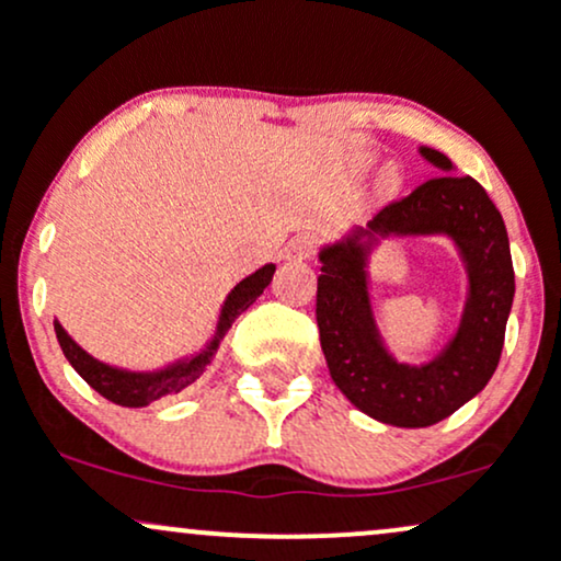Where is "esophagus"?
Segmentation results:
<instances>
[{
	"label": "esophagus",
	"instance_id": "esophagus-1",
	"mask_svg": "<svg viewBox=\"0 0 561 561\" xmlns=\"http://www.w3.org/2000/svg\"><path fill=\"white\" fill-rule=\"evenodd\" d=\"M313 250H317V240H313L311 234H298L295 240H289V244L285 248V259L293 263H300L311 259Z\"/></svg>",
	"mask_w": 561,
	"mask_h": 561
}]
</instances>
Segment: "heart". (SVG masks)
Instances as JSON below:
<instances>
[{"mask_svg": "<svg viewBox=\"0 0 561 561\" xmlns=\"http://www.w3.org/2000/svg\"><path fill=\"white\" fill-rule=\"evenodd\" d=\"M379 184H382L385 190H396V186L401 184V176H398L396 169H390V165H388V169L382 171V176H379Z\"/></svg>", "mask_w": 561, "mask_h": 561, "instance_id": "heart-1", "label": "heart"}]
</instances>
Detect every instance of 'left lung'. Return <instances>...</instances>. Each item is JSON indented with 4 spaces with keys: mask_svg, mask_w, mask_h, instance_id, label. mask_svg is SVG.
Listing matches in <instances>:
<instances>
[{
    "mask_svg": "<svg viewBox=\"0 0 561 561\" xmlns=\"http://www.w3.org/2000/svg\"><path fill=\"white\" fill-rule=\"evenodd\" d=\"M420 156L440 176L319 250L317 324L330 375L358 411L392 427H430L485 388L499 366L514 300L508 234L493 199L472 176L454 173L443 152L420 147ZM403 236H446L468 274L460 327L424 365L391 356L368 293L370 253L385 239Z\"/></svg>",
    "mask_w": 561,
    "mask_h": 561,
    "instance_id": "8db88e82",
    "label": "left lung"
}]
</instances>
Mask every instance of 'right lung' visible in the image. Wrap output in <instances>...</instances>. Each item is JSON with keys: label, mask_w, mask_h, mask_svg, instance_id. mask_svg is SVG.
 Instances as JSON below:
<instances>
[{"label": "right lung", "mask_w": 561, "mask_h": 561, "mask_svg": "<svg viewBox=\"0 0 561 561\" xmlns=\"http://www.w3.org/2000/svg\"><path fill=\"white\" fill-rule=\"evenodd\" d=\"M274 272V263H266V266H261L255 274L244 276L240 285H234V289L227 295V300H224L221 313H218L216 321V330L210 334L208 343L199 347V351L190 353V356L160 366V369L131 371L100 362V358L89 356V353L62 330L60 321H55L57 343H60L70 366H73V369L87 379V385H92L102 398H107V401L118 405H128V409H141V405H150L152 401H158V398L186 390L192 382H197V379L203 377V371L208 369L210 362H214L224 334L231 330L234 319L240 317L242 311H248V306H253L259 295H263V289L268 287Z\"/></svg>", "instance_id": "right-lung-1"}]
</instances>
